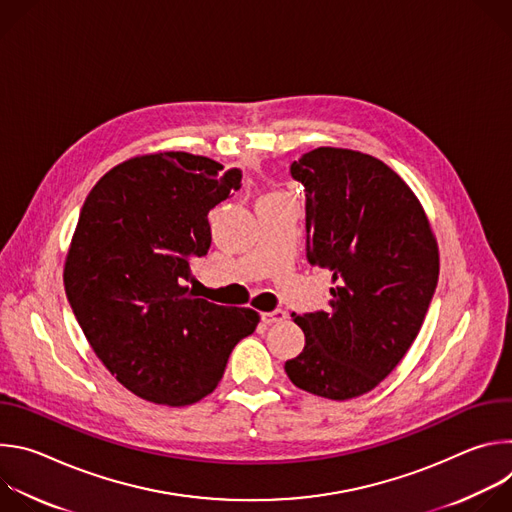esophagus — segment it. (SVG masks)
<instances>
[{"mask_svg": "<svg viewBox=\"0 0 512 512\" xmlns=\"http://www.w3.org/2000/svg\"><path fill=\"white\" fill-rule=\"evenodd\" d=\"M281 320H285V312H283V310H273V312L261 314V322L267 324V326L277 324V322H281Z\"/></svg>", "mask_w": 512, "mask_h": 512, "instance_id": "obj_1", "label": "esophagus"}]
</instances>
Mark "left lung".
Masks as SVG:
<instances>
[{
	"instance_id": "left-lung-1",
	"label": "left lung",
	"mask_w": 512,
	"mask_h": 512,
	"mask_svg": "<svg viewBox=\"0 0 512 512\" xmlns=\"http://www.w3.org/2000/svg\"><path fill=\"white\" fill-rule=\"evenodd\" d=\"M306 188V255L338 283L330 310L291 314L304 350L285 362L296 387L346 401L373 391L419 334L440 275L427 216L381 160L318 148L289 168Z\"/></svg>"
}]
</instances>
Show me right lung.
I'll return each instance as SVG.
<instances>
[{"instance_id":"right-lung-1","label":"right lung","mask_w":512,"mask_h":512,"mask_svg":"<svg viewBox=\"0 0 512 512\" xmlns=\"http://www.w3.org/2000/svg\"><path fill=\"white\" fill-rule=\"evenodd\" d=\"M241 170L186 152L131 158L89 192L64 263V289L95 354L133 395L192 405L223 379L259 314L198 298L190 263L210 247L208 212Z\"/></svg>"}]
</instances>
